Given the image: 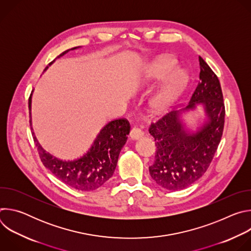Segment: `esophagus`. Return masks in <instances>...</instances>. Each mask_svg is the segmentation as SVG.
<instances>
[{
  "label": "esophagus",
  "mask_w": 251,
  "mask_h": 251,
  "mask_svg": "<svg viewBox=\"0 0 251 251\" xmlns=\"http://www.w3.org/2000/svg\"><path fill=\"white\" fill-rule=\"evenodd\" d=\"M143 135H144V133H143V131L140 130L139 128H136V127L132 128L131 131H130V137H131V139H133V140H138V139H140Z\"/></svg>",
  "instance_id": "1"
}]
</instances>
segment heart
I'll return each mask as SVG.
<instances>
[{
	"label": "heart",
	"instance_id": "heart-1",
	"mask_svg": "<svg viewBox=\"0 0 251 251\" xmlns=\"http://www.w3.org/2000/svg\"><path fill=\"white\" fill-rule=\"evenodd\" d=\"M176 65L175 60L162 58L153 61L145 71L144 81L146 84L159 82L168 77L151 98L150 105L155 112L169 109L188 85V75L181 70H175Z\"/></svg>",
	"mask_w": 251,
	"mask_h": 251
}]
</instances>
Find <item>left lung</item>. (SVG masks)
Segmentation results:
<instances>
[{"instance_id":"left-lung-1","label":"left lung","mask_w":251,"mask_h":251,"mask_svg":"<svg viewBox=\"0 0 251 251\" xmlns=\"http://www.w3.org/2000/svg\"><path fill=\"white\" fill-rule=\"evenodd\" d=\"M199 61L200 80L189 104L170 111L149 128L157 146L149 172L160 187L170 191L186 189L206 172L224 132L226 109L220 80L201 56ZM198 104L204 106L207 120L191 131L180 117Z\"/></svg>"}]
</instances>
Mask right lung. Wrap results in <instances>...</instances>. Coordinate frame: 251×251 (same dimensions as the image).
Listing matches in <instances>:
<instances>
[{
	"instance_id": "right-lung-1",
	"label": "right lung",
	"mask_w": 251,
	"mask_h": 251,
	"mask_svg": "<svg viewBox=\"0 0 251 251\" xmlns=\"http://www.w3.org/2000/svg\"><path fill=\"white\" fill-rule=\"evenodd\" d=\"M78 48L67 50L56 58ZM28 109L29 111L31 109V94L28 98ZM129 132L130 123L126 119L108 122L100 130L89 150L80 158L73 161H63L53 157L43 149L37 138L33 137V140L37 142L40 158L47 169L68 187L89 192L103 186L113 176L120 151L125 145Z\"/></svg>"
}]
</instances>
